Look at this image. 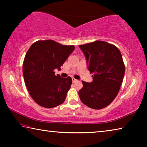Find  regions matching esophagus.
I'll return each instance as SVG.
<instances>
[{
    "label": "esophagus",
    "instance_id": "34e87169",
    "mask_svg": "<svg viewBox=\"0 0 147 147\" xmlns=\"http://www.w3.org/2000/svg\"><path fill=\"white\" fill-rule=\"evenodd\" d=\"M72 80H73V83L76 82L78 81V80H76V79H75L74 78H72Z\"/></svg>",
    "mask_w": 147,
    "mask_h": 147
}]
</instances>
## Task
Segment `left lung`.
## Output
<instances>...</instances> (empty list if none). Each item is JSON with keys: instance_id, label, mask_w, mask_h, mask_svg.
<instances>
[{"instance_id": "obj_1", "label": "left lung", "mask_w": 147, "mask_h": 147, "mask_svg": "<svg viewBox=\"0 0 147 147\" xmlns=\"http://www.w3.org/2000/svg\"><path fill=\"white\" fill-rule=\"evenodd\" d=\"M79 47L86 56L88 70L93 74L92 82L82 81L80 98L89 108L102 109L115 98L123 82L125 66L121 53L114 45L103 41Z\"/></svg>"}]
</instances>
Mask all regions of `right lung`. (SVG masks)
<instances>
[{
  "instance_id": "right-lung-1",
  "label": "right lung",
  "mask_w": 147,
  "mask_h": 147,
  "mask_svg": "<svg viewBox=\"0 0 147 147\" xmlns=\"http://www.w3.org/2000/svg\"><path fill=\"white\" fill-rule=\"evenodd\" d=\"M74 48L48 39L36 41L27 51L23 67L24 82L30 95L39 106L52 108L65 100L72 78L56 75L54 69L60 70Z\"/></svg>"
}]
</instances>
